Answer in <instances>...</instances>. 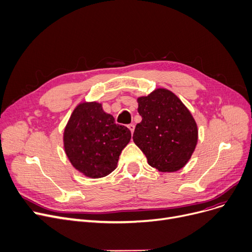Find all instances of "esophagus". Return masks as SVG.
I'll return each mask as SVG.
<instances>
[{
	"label": "esophagus",
	"mask_w": 252,
	"mask_h": 252,
	"mask_svg": "<svg viewBox=\"0 0 252 252\" xmlns=\"http://www.w3.org/2000/svg\"><path fill=\"white\" fill-rule=\"evenodd\" d=\"M128 128L130 129L131 133H133V131H134V129H135V126H134V124H129V125H128Z\"/></svg>",
	"instance_id": "34e87169"
}]
</instances>
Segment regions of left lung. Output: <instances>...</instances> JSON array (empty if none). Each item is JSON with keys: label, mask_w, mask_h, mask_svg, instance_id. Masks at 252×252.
I'll return each instance as SVG.
<instances>
[{"label": "left lung", "mask_w": 252, "mask_h": 252, "mask_svg": "<svg viewBox=\"0 0 252 252\" xmlns=\"http://www.w3.org/2000/svg\"><path fill=\"white\" fill-rule=\"evenodd\" d=\"M141 122L133 141L146 155L148 163L161 172L177 171L194 153L198 129L193 116L175 94L157 89L137 99Z\"/></svg>", "instance_id": "8db88e82"}]
</instances>
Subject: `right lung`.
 <instances>
[{
  "mask_svg": "<svg viewBox=\"0 0 252 252\" xmlns=\"http://www.w3.org/2000/svg\"><path fill=\"white\" fill-rule=\"evenodd\" d=\"M131 138L130 130L115 123L98 102L80 103L64 129V150L71 165L91 178L113 172Z\"/></svg>",
  "mask_w": 252,
  "mask_h": 252,
  "instance_id": "1",
  "label": "right lung"
}]
</instances>
